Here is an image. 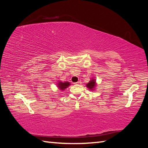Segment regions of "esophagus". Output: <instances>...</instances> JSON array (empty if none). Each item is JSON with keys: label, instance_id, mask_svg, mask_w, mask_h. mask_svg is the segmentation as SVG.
Wrapping results in <instances>:
<instances>
[{"label": "esophagus", "instance_id": "1", "mask_svg": "<svg viewBox=\"0 0 148 148\" xmlns=\"http://www.w3.org/2000/svg\"><path fill=\"white\" fill-rule=\"evenodd\" d=\"M81 83H82V82H81V81H78V82H77L74 83L75 84H80Z\"/></svg>", "mask_w": 148, "mask_h": 148}]
</instances>
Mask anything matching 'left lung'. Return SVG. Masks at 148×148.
I'll use <instances>...</instances> for the list:
<instances>
[{
    "label": "left lung",
    "mask_w": 148,
    "mask_h": 148,
    "mask_svg": "<svg viewBox=\"0 0 148 148\" xmlns=\"http://www.w3.org/2000/svg\"><path fill=\"white\" fill-rule=\"evenodd\" d=\"M86 86L89 88V89H91V90H92V89L96 86L95 79L91 80V81L86 84Z\"/></svg>",
    "instance_id": "obj_1"
}]
</instances>
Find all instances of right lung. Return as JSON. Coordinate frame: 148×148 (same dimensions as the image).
I'll use <instances>...</instances> for the list:
<instances>
[{"mask_svg": "<svg viewBox=\"0 0 148 148\" xmlns=\"http://www.w3.org/2000/svg\"><path fill=\"white\" fill-rule=\"evenodd\" d=\"M57 85H58L57 86L59 88V89H60V90H64L65 89H66L67 87L69 86L70 83L68 82H64V83L59 82V83H58Z\"/></svg>", "mask_w": 148, "mask_h": 148, "instance_id": "obj_1", "label": "right lung"}]
</instances>
